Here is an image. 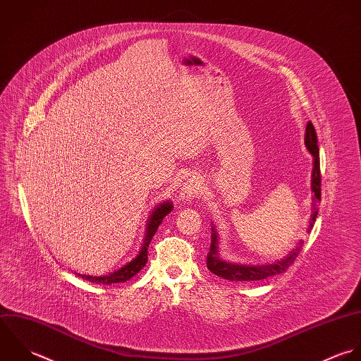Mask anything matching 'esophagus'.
Returning a JSON list of instances; mask_svg holds the SVG:
<instances>
[{"label": "esophagus", "mask_w": 361, "mask_h": 361, "mask_svg": "<svg viewBox=\"0 0 361 361\" xmlns=\"http://www.w3.org/2000/svg\"><path fill=\"white\" fill-rule=\"evenodd\" d=\"M202 193V183L199 178H190L186 180V183L182 186L180 190V199L182 202H192Z\"/></svg>", "instance_id": "34e87169"}]
</instances>
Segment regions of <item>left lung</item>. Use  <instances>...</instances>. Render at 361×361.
<instances>
[{
  "label": "left lung",
  "mask_w": 361,
  "mask_h": 361,
  "mask_svg": "<svg viewBox=\"0 0 361 361\" xmlns=\"http://www.w3.org/2000/svg\"><path fill=\"white\" fill-rule=\"evenodd\" d=\"M305 144L310 149V152L314 157V172H312V192H314V200L317 203L321 202V165H319V148H318V140L317 133L311 121L307 124V133H305ZM318 216V210L315 209L312 213V219L310 223V230L315 224V219ZM300 246H297L291 253L284 257L283 260H277L270 264H262V266H245V264H235V263H227L224 260L219 259L217 253V235L216 231L212 234L210 242V250L207 253V267L212 273H214L219 277L231 280V281H253V280H263L280 273H284L297 259L300 253Z\"/></svg>",
  "instance_id": "obj_1"
}]
</instances>
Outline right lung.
<instances>
[{
  "mask_svg": "<svg viewBox=\"0 0 361 361\" xmlns=\"http://www.w3.org/2000/svg\"><path fill=\"white\" fill-rule=\"evenodd\" d=\"M172 207L173 206L169 202H166V203L159 204L152 212V216L149 217V221H148L147 235H145V240H144V243H142V247H141L140 253L137 255V257H134L130 263L123 266L118 271L111 273L109 276H102V277L82 276V274H78V276H81L84 280H90L92 283H98V284H114V283H123V281L130 280L133 276H135L145 266V263L148 260V246H149V242L152 240V237L155 235V233H157L159 224L162 223L164 217L171 213Z\"/></svg>",
  "mask_w": 361,
  "mask_h": 361,
  "instance_id": "obj_1",
  "label": "right lung"
}]
</instances>
